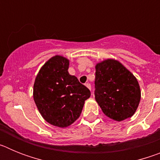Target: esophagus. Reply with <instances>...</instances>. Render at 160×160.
Returning <instances> with one entry per match:
<instances>
[{"label":"esophagus","instance_id":"34e87169","mask_svg":"<svg viewBox=\"0 0 160 160\" xmlns=\"http://www.w3.org/2000/svg\"><path fill=\"white\" fill-rule=\"evenodd\" d=\"M85 85H86V87H87V88L90 89V90H91V85H90V83H86Z\"/></svg>","mask_w":160,"mask_h":160}]
</instances>
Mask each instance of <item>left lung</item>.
I'll use <instances>...</instances> for the list:
<instances>
[{"label": "left lung", "mask_w": 160, "mask_h": 160, "mask_svg": "<svg viewBox=\"0 0 160 160\" xmlns=\"http://www.w3.org/2000/svg\"><path fill=\"white\" fill-rule=\"evenodd\" d=\"M95 68L94 96L102 112L119 122L132 116L141 98L135 76L113 59L103 61Z\"/></svg>", "instance_id": "left-lung-1"}]
</instances>
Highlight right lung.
Masks as SVG:
<instances>
[{"mask_svg": "<svg viewBox=\"0 0 160 160\" xmlns=\"http://www.w3.org/2000/svg\"><path fill=\"white\" fill-rule=\"evenodd\" d=\"M69 60L54 56L37 75L33 99L38 111L49 123L66 128L79 118L85 101L90 96L87 87L69 72Z\"/></svg>", "mask_w": 160, "mask_h": 160, "instance_id": "obj_1", "label": "right lung"}]
</instances>
